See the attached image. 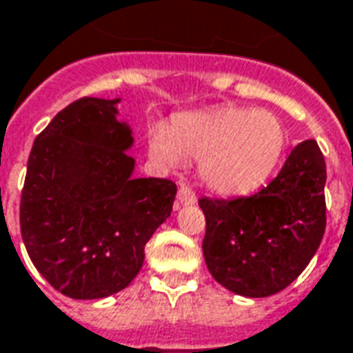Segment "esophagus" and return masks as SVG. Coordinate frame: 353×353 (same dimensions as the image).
Masks as SVG:
<instances>
[{"label":"esophagus","instance_id":"obj_1","mask_svg":"<svg viewBox=\"0 0 353 353\" xmlns=\"http://www.w3.org/2000/svg\"><path fill=\"white\" fill-rule=\"evenodd\" d=\"M177 201H179V205H195L196 203L195 191H193L191 187L179 185V191H177Z\"/></svg>","mask_w":353,"mask_h":353}]
</instances>
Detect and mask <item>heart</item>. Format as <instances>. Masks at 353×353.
I'll use <instances>...</instances> for the list:
<instances>
[{"label": "heart", "instance_id": "obj_1", "mask_svg": "<svg viewBox=\"0 0 353 353\" xmlns=\"http://www.w3.org/2000/svg\"><path fill=\"white\" fill-rule=\"evenodd\" d=\"M288 129L274 112L220 106L177 116L168 129L150 127L148 148L164 166L199 160V176L220 195L251 193L274 174L286 154Z\"/></svg>", "mask_w": 353, "mask_h": 353}]
</instances>
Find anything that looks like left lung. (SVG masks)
<instances>
[{
  "mask_svg": "<svg viewBox=\"0 0 353 353\" xmlns=\"http://www.w3.org/2000/svg\"><path fill=\"white\" fill-rule=\"evenodd\" d=\"M325 157L309 139L255 195L199 199L207 218L203 253L218 284L245 297H268L290 286L325 234Z\"/></svg>",
  "mask_w": 353,
  "mask_h": 353,
  "instance_id": "obj_1",
  "label": "left lung"
}]
</instances>
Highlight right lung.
<instances>
[{
	"label": "right lung",
	"instance_id": "right-lung-1",
	"mask_svg": "<svg viewBox=\"0 0 353 353\" xmlns=\"http://www.w3.org/2000/svg\"><path fill=\"white\" fill-rule=\"evenodd\" d=\"M117 102L81 98L36 137L21 195V236L42 276L73 299L121 292L172 214L177 187L133 177L131 127Z\"/></svg>",
	"mask_w": 353,
	"mask_h": 353
}]
</instances>
